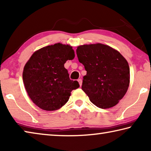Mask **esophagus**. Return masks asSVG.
<instances>
[{
  "mask_svg": "<svg viewBox=\"0 0 151 151\" xmlns=\"http://www.w3.org/2000/svg\"><path fill=\"white\" fill-rule=\"evenodd\" d=\"M78 82L79 85H80V86H81V85H82V83H83V81H82V79H81V78H79V79H78Z\"/></svg>",
  "mask_w": 151,
  "mask_h": 151,
  "instance_id": "34e87169",
  "label": "esophagus"
}]
</instances>
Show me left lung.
I'll return each instance as SVG.
<instances>
[{"mask_svg": "<svg viewBox=\"0 0 151 151\" xmlns=\"http://www.w3.org/2000/svg\"><path fill=\"white\" fill-rule=\"evenodd\" d=\"M78 61L86 70L82 89L101 109L115 106L124 96L130 83V68L121 53L103 44L78 47Z\"/></svg>", "mask_w": 151, "mask_h": 151, "instance_id": "8db88e82", "label": "left lung"}]
</instances>
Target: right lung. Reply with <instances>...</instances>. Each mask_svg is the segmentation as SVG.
<instances>
[{"label":"right lung","instance_id":"1","mask_svg":"<svg viewBox=\"0 0 151 151\" xmlns=\"http://www.w3.org/2000/svg\"><path fill=\"white\" fill-rule=\"evenodd\" d=\"M72 47L57 43L36 51L25 65L22 73L24 85L30 99L45 111H55L68 101L73 90L80 85L69 78L65 68L73 60Z\"/></svg>","mask_w":151,"mask_h":151}]
</instances>
